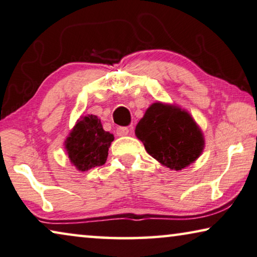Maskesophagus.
Listing matches in <instances>:
<instances>
[{
	"label": "esophagus",
	"instance_id": "esophagus-1",
	"mask_svg": "<svg viewBox=\"0 0 257 257\" xmlns=\"http://www.w3.org/2000/svg\"><path fill=\"white\" fill-rule=\"evenodd\" d=\"M128 132H130V130L127 127H124V126H119V127H117V130H116L117 136H119V137L127 136Z\"/></svg>",
	"mask_w": 257,
	"mask_h": 257
}]
</instances>
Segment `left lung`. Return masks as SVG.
<instances>
[{
    "instance_id": "obj_1",
    "label": "left lung",
    "mask_w": 257,
    "mask_h": 257,
    "mask_svg": "<svg viewBox=\"0 0 257 257\" xmlns=\"http://www.w3.org/2000/svg\"><path fill=\"white\" fill-rule=\"evenodd\" d=\"M136 136L149 155L176 171L196 161L204 148L202 131L186 110L162 102L146 110Z\"/></svg>"
}]
</instances>
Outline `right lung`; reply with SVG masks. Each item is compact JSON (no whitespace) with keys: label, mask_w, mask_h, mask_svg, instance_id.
<instances>
[{"label":"right lung","mask_w":257,"mask_h":257,"mask_svg":"<svg viewBox=\"0 0 257 257\" xmlns=\"http://www.w3.org/2000/svg\"><path fill=\"white\" fill-rule=\"evenodd\" d=\"M113 136L102 127L101 120L96 116L80 117L65 140L68 156L79 171L103 165L108 157Z\"/></svg>","instance_id":"obj_1"}]
</instances>
